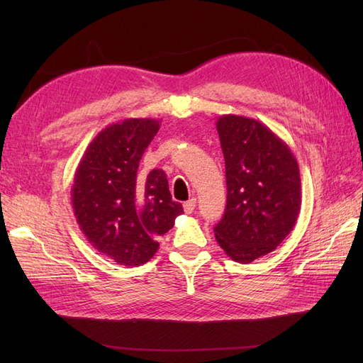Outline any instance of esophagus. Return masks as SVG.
<instances>
[{"instance_id": "1", "label": "esophagus", "mask_w": 363, "mask_h": 363, "mask_svg": "<svg viewBox=\"0 0 363 363\" xmlns=\"http://www.w3.org/2000/svg\"><path fill=\"white\" fill-rule=\"evenodd\" d=\"M195 204H196V200H195V199H191V200H188L186 203H183L184 212H186V213H192L194 208H195Z\"/></svg>"}]
</instances>
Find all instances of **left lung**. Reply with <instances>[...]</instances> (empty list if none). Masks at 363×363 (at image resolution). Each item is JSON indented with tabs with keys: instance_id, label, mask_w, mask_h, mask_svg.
Instances as JSON below:
<instances>
[{
	"instance_id": "8db88e82",
	"label": "left lung",
	"mask_w": 363,
	"mask_h": 363,
	"mask_svg": "<svg viewBox=\"0 0 363 363\" xmlns=\"http://www.w3.org/2000/svg\"><path fill=\"white\" fill-rule=\"evenodd\" d=\"M216 130L225 160L227 204L215 238L230 259L250 263L276 250L295 227L301 207L298 163L256 119L224 115Z\"/></svg>"
}]
</instances>
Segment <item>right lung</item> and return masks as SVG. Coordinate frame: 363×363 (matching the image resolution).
<instances>
[{
	"mask_svg": "<svg viewBox=\"0 0 363 363\" xmlns=\"http://www.w3.org/2000/svg\"><path fill=\"white\" fill-rule=\"evenodd\" d=\"M159 127L151 118L107 125L87 145L74 175L71 201L80 230L95 250L124 267L147 263L159 250L157 236L183 213L162 169L138 175Z\"/></svg>",
	"mask_w": 363,
	"mask_h": 363,
	"instance_id": "1",
	"label": "right lung"
}]
</instances>
